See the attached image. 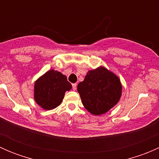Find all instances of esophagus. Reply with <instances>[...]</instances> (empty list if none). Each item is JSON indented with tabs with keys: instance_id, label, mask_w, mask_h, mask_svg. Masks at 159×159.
Wrapping results in <instances>:
<instances>
[{
	"instance_id": "34e87169",
	"label": "esophagus",
	"mask_w": 159,
	"mask_h": 159,
	"mask_svg": "<svg viewBox=\"0 0 159 159\" xmlns=\"http://www.w3.org/2000/svg\"><path fill=\"white\" fill-rule=\"evenodd\" d=\"M77 89V84L76 83H75V84H72V89L74 90V91H75Z\"/></svg>"
}]
</instances>
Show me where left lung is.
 <instances>
[{"instance_id": "8db88e82", "label": "left lung", "mask_w": 159, "mask_h": 159, "mask_svg": "<svg viewBox=\"0 0 159 159\" xmlns=\"http://www.w3.org/2000/svg\"><path fill=\"white\" fill-rule=\"evenodd\" d=\"M83 105L90 113H106L118 102L121 95L120 80L104 67L89 70L78 85Z\"/></svg>"}]
</instances>
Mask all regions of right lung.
Segmentation results:
<instances>
[{
    "label": "right lung",
    "mask_w": 159,
    "mask_h": 159,
    "mask_svg": "<svg viewBox=\"0 0 159 159\" xmlns=\"http://www.w3.org/2000/svg\"><path fill=\"white\" fill-rule=\"evenodd\" d=\"M70 89L71 84L65 75L50 70L35 81L34 100L44 109H54L61 103L65 91Z\"/></svg>",
    "instance_id": "right-lung-1"
}]
</instances>
